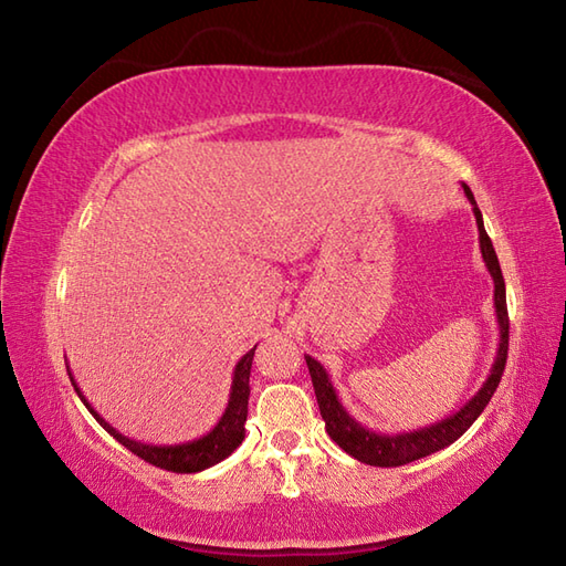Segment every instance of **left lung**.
Segmentation results:
<instances>
[{
	"instance_id": "1",
	"label": "left lung",
	"mask_w": 566,
	"mask_h": 566,
	"mask_svg": "<svg viewBox=\"0 0 566 566\" xmlns=\"http://www.w3.org/2000/svg\"><path fill=\"white\" fill-rule=\"evenodd\" d=\"M462 189H464L469 203H472L476 228H479V248H482V258L486 262V270L491 274V280H494V308H496V323H499L496 357H494V365H491L486 381L482 384V389H479L472 399H469L460 408V411H454L448 418L438 420V423L387 436V432H377V430L365 428L359 420H355L350 413H347L345 406L338 399V394H335L328 371L323 369L318 359H314L311 355H304L311 381H314L321 416H323V420H326L328 436L338 442L347 454H353L355 460L365 462V464L401 467V464L420 460V457H428L432 452L448 448V444H452L457 438H462L467 428L472 426L479 416H482L486 403L491 401V396H494V391L499 387L503 369H506V357H509L506 282H503L496 250H494V245H491V238L486 235L482 211H479V207H476L472 189H469L467 185H462Z\"/></svg>"
}]
</instances>
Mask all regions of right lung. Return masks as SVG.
I'll return each instance as SVG.
<instances>
[{
    "instance_id": "1",
    "label": "right lung",
    "mask_w": 566,
    "mask_h": 566,
    "mask_svg": "<svg viewBox=\"0 0 566 566\" xmlns=\"http://www.w3.org/2000/svg\"><path fill=\"white\" fill-rule=\"evenodd\" d=\"M255 347L238 359V365L233 369L231 396H228V406H226L223 416L219 418V423H216L207 432V436L189 440V442H179V444H148V442L130 440V438L122 436V432L106 423V420L97 411H94L92 403L84 399V394L80 391L77 381H75V377H72L70 369H67V375H70L72 387H75L82 403L87 406V411L97 418V423L106 432H109V436H114L118 442H122L126 450L138 454L140 460H146L155 467L167 469V472L195 474V472H201V469H209L213 464H219L221 460H226V457L231 454L245 438L248 399H250V367H252V355H255Z\"/></svg>"
}]
</instances>
